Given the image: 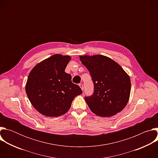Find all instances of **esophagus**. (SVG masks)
Segmentation results:
<instances>
[{"label":"esophagus","mask_w":158,"mask_h":158,"mask_svg":"<svg viewBox=\"0 0 158 158\" xmlns=\"http://www.w3.org/2000/svg\"><path fill=\"white\" fill-rule=\"evenodd\" d=\"M79 85L80 86V87L81 88V89L83 91V89H84V85H83V84H79Z\"/></svg>","instance_id":"34e87169"}]
</instances>
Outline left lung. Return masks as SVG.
<instances>
[{
    "mask_svg": "<svg viewBox=\"0 0 158 158\" xmlns=\"http://www.w3.org/2000/svg\"><path fill=\"white\" fill-rule=\"evenodd\" d=\"M94 84L91 96L84 98L93 112L101 117H110L127 104L131 81L122 67L112 59L101 55L80 56Z\"/></svg>",
    "mask_w": 158,
    "mask_h": 158,
    "instance_id": "8db88e82",
    "label": "left lung"
}]
</instances>
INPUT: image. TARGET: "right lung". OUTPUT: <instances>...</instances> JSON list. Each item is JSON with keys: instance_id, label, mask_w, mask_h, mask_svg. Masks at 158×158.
<instances>
[{"instance_id": "1", "label": "right lung", "mask_w": 158, "mask_h": 158, "mask_svg": "<svg viewBox=\"0 0 158 158\" xmlns=\"http://www.w3.org/2000/svg\"><path fill=\"white\" fill-rule=\"evenodd\" d=\"M71 57L55 54L37 64L31 71L26 91L32 106L40 114L58 117L69 110L81 87L65 72Z\"/></svg>"}]
</instances>
